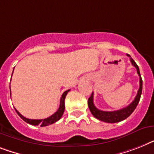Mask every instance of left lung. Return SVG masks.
Returning a JSON list of instances; mask_svg holds the SVG:
<instances>
[{
    "instance_id": "obj_1",
    "label": "left lung",
    "mask_w": 154,
    "mask_h": 154,
    "mask_svg": "<svg viewBox=\"0 0 154 154\" xmlns=\"http://www.w3.org/2000/svg\"><path fill=\"white\" fill-rule=\"evenodd\" d=\"M128 57H130V60L131 62L132 65L134 66V68L137 69V73H138L140 81H139V89L138 91L136 97L134 99V101L131 103L130 105H128L127 107L121 109L120 110H116V111H101L100 109H97L95 107L94 104V93L91 95V97L88 99V106L89 109L91 110L92 115L95 118L98 119L99 120H101L103 122H106V123H117L120 122L122 120H125L128 116H130L131 114L134 112V110L136 109L137 105H138L139 100H140L141 94H142V91H143V79L141 78L140 72H139V68L137 63L134 62V60L132 58H131V56L129 54H127Z\"/></svg>"
}]
</instances>
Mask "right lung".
<instances>
[{
  "label": "right lung",
  "instance_id": "add662e5",
  "mask_svg": "<svg viewBox=\"0 0 154 154\" xmlns=\"http://www.w3.org/2000/svg\"><path fill=\"white\" fill-rule=\"evenodd\" d=\"M14 71V70H13ZM13 73V72H12ZM70 90H68V91H66L65 92H63V94H62L61 97H60V107L58 109L57 112H56L55 113L53 114L52 116H50L49 117L45 118V119H42V120H31V119H27V118L24 117L23 116H22L21 114L16 109V112L19 116H20V117L22 118L23 120H24L26 123H28V124H31V125L34 126H41V127H45V126L50 125V124H54L55 122L58 121V120L61 118L62 115H63V112H64V109H65V105H64V99H65L66 95L69 92Z\"/></svg>",
  "mask_w": 154,
  "mask_h": 154
}]
</instances>
